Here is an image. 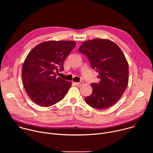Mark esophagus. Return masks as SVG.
<instances>
[{
    "label": "esophagus",
    "instance_id": "obj_1",
    "mask_svg": "<svg viewBox=\"0 0 153 153\" xmlns=\"http://www.w3.org/2000/svg\"><path fill=\"white\" fill-rule=\"evenodd\" d=\"M74 84H75V85L77 86L80 87V86H82L83 85V82L82 81H81V82H75Z\"/></svg>",
    "mask_w": 153,
    "mask_h": 153
}]
</instances>
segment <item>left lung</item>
Listing matches in <instances>:
<instances>
[{
	"label": "left lung",
	"mask_w": 153,
	"mask_h": 153,
	"mask_svg": "<svg viewBox=\"0 0 153 153\" xmlns=\"http://www.w3.org/2000/svg\"><path fill=\"white\" fill-rule=\"evenodd\" d=\"M78 50L88 57L100 79L91 84L93 92L85 97L86 103L98 110L113 106L128 84V63L123 52L113 41L102 39L85 41Z\"/></svg>",
	"instance_id": "8db88e82"
}]
</instances>
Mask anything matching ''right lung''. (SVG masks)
<instances>
[{"label": "right lung", "instance_id": "add662e5", "mask_svg": "<svg viewBox=\"0 0 153 153\" xmlns=\"http://www.w3.org/2000/svg\"><path fill=\"white\" fill-rule=\"evenodd\" d=\"M76 43L70 40L42 42L27 55L22 69L25 90L35 103L50 106L62 100L71 82L57 77L63 70V63Z\"/></svg>", "mask_w": 153, "mask_h": 153}]
</instances>
